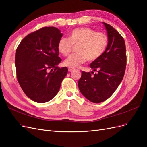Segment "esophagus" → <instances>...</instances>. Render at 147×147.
Segmentation results:
<instances>
[{
    "label": "esophagus",
    "instance_id": "obj_1",
    "mask_svg": "<svg viewBox=\"0 0 147 147\" xmlns=\"http://www.w3.org/2000/svg\"><path fill=\"white\" fill-rule=\"evenodd\" d=\"M74 69V68H72V67H69L68 68V70H69V71H70H70H72V70H73Z\"/></svg>",
    "mask_w": 147,
    "mask_h": 147
}]
</instances>
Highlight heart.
<instances>
[{"label": "heart", "instance_id": "obj_1", "mask_svg": "<svg viewBox=\"0 0 147 147\" xmlns=\"http://www.w3.org/2000/svg\"><path fill=\"white\" fill-rule=\"evenodd\" d=\"M68 38H61L57 44V50L61 55L68 56L74 46H77L75 55L70 56L64 62V65L69 67H77L88 61H96L103 55L109 43L106 34L96 32L86 27L78 28L71 30Z\"/></svg>", "mask_w": 147, "mask_h": 147}]
</instances>
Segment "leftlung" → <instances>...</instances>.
<instances>
[{
	"label": "left lung",
	"instance_id": "1",
	"mask_svg": "<svg viewBox=\"0 0 147 147\" xmlns=\"http://www.w3.org/2000/svg\"><path fill=\"white\" fill-rule=\"evenodd\" d=\"M103 24L107 31V48L99 59L90 64L96 73L82 71L78 83L82 94L93 103L104 102L113 94L122 81L126 67V45L123 37L112 26Z\"/></svg>",
	"mask_w": 147,
	"mask_h": 147
}]
</instances>
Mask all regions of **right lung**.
Masks as SVG:
<instances>
[{"instance_id":"obj_1","label":"right lung","mask_w":147,"mask_h":147,"mask_svg":"<svg viewBox=\"0 0 147 147\" xmlns=\"http://www.w3.org/2000/svg\"><path fill=\"white\" fill-rule=\"evenodd\" d=\"M63 37L55 27H43L22 40L16 50V78L29 99L38 103L50 101L58 92L68 72L62 61L57 44Z\"/></svg>"}]
</instances>
